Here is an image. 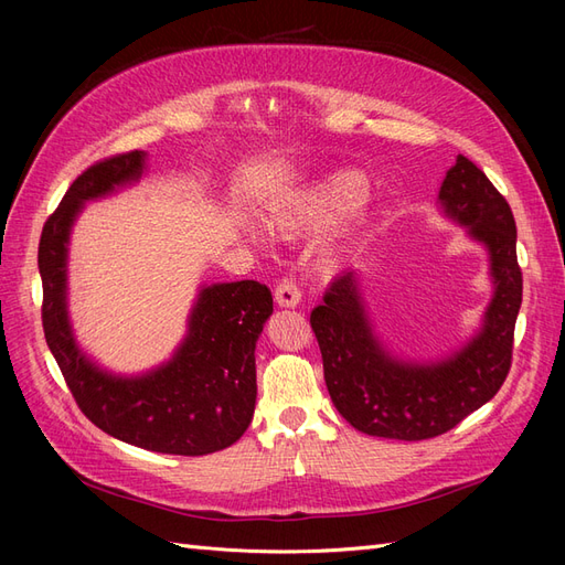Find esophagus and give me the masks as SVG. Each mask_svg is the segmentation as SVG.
Wrapping results in <instances>:
<instances>
[{
  "label": "esophagus",
  "mask_w": 565,
  "mask_h": 565,
  "mask_svg": "<svg viewBox=\"0 0 565 565\" xmlns=\"http://www.w3.org/2000/svg\"><path fill=\"white\" fill-rule=\"evenodd\" d=\"M276 301H278V306H285V309H295V306L301 301L299 287L289 278L280 280L276 285Z\"/></svg>",
  "instance_id": "34e87169"
}]
</instances>
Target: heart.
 <instances>
[{
	"instance_id": "1",
	"label": "heart",
	"mask_w": 565,
	"mask_h": 565,
	"mask_svg": "<svg viewBox=\"0 0 565 565\" xmlns=\"http://www.w3.org/2000/svg\"><path fill=\"white\" fill-rule=\"evenodd\" d=\"M370 195V181L361 172H337L311 188L297 204L273 214V226L282 235H297L303 231H322L339 224L341 218L363 207ZM262 241L259 231H249Z\"/></svg>"
}]
</instances>
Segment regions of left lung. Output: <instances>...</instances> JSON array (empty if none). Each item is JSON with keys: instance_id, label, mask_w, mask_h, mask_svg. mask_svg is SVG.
I'll return each mask as SVG.
<instances>
[{"instance_id": "left-lung-1", "label": "left lung", "mask_w": 565, "mask_h": 565, "mask_svg": "<svg viewBox=\"0 0 565 565\" xmlns=\"http://www.w3.org/2000/svg\"><path fill=\"white\" fill-rule=\"evenodd\" d=\"M440 210L490 254L494 292L465 347L434 363L391 355L372 330L353 270L311 311L324 384L339 415L367 436L424 440L450 431L504 384L523 297L516 221L509 202L469 158L457 156L438 193Z\"/></svg>"}]
</instances>
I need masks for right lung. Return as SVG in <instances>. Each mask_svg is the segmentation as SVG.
<instances>
[{"instance_id": "add662e5", "label": "right lung", "mask_w": 565, "mask_h": 565, "mask_svg": "<svg viewBox=\"0 0 565 565\" xmlns=\"http://www.w3.org/2000/svg\"><path fill=\"white\" fill-rule=\"evenodd\" d=\"M146 152L131 150L92 164L67 188L40 237L42 324L79 409L100 431L164 455H210L241 438L254 415V349L273 313L270 289L256 280L202 287L188 334L172 361L139 377L92 363L67 318V243L84 202L139 181Z\"/></svg>"}]
</instances>
